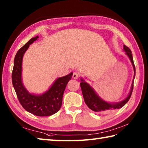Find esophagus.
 I'll return each mask as SVG.
<instances>
[{
	"instance_id": "1",
	"label": "esophagus",
	"mask_w": 148,
	"mask_h": 148,
	"mask_svg": "<svg viewBox=\"0 0 148 148\" xmlns=\"http://www.w3.org/2000/svg\"><path fill=\"white\" fill-rule=\"evenodd\" d=\"M79 74H78L77 72H74L73 75H72V77H73L74 79H77V78L79 77Z\"/></svg>"
}]
</instances>
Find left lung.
Listing matches in <instances>:
<instances>
[{"mask_svg": "<svg viewBox=\"0 0 148 148\" xmlns=\"http://www.w3.org/2000/svg\"><path fill=\"white\" fill-rule=\"evenodd\" d=\"M123 51H125V54L128 56V57L129 58L132 64L134 71V79L132 81V84L131 86L130 92L128 93V96L124 100H123L121 101L118 102H107L106 100H103L101 97H99L98 94L96 93L95 90H94L88 83H86L82 77H81L80 79L81 81L80 83V86L81 91H82L84 102H85L87 106L91 110H92V111H95L97 113H99V114H106V113H109L112 111L113 110L121 108L122 107H123L128 102L131 97L134 88V78L135 76H136V67H135L134 65V60L132 57V55L131 50L128 48L127 46L124 45Z\"/></svg>", "mask_w": 148, "mask_h": 148, "instance_id": "obj_1", "label": "left lung"}]
</instances>
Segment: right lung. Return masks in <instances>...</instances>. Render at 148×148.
<instances>
[{"label": "right lung", "mask_w": 148, "mask_h": 148, "mask_svg": "<svg viewBox=\"0 0 148 148\" xmlns=\"http://www.w3.org/2000/svg\"><path fill=\"white\" fill-rule=\"evenodd\" d=\"M38 38L36 36L30 39L18 51L14 60L12 83L19 101L27 111L37 116H48L54 114L60 109L65 87L73 73L71 72L67 76L57 78L42 94L30 93L22 81V62L29 46Z\"/></svg>", "instance_id": "1"}]
</instances>
